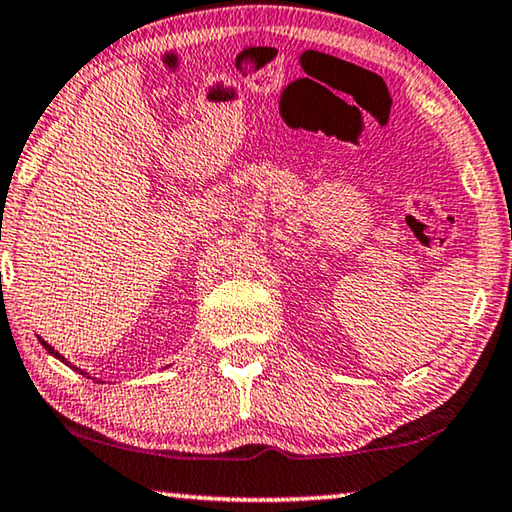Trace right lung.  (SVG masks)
<instances>
[{
	"label": "right lung",
	"instance_id": "right-lung-1",
	"mask_svg": "<svg viewBox=\"0 0 512 512\" xmlns=\"http://www.w3.org/2000/svg\"><path fill=\"white\" fill-rule=\"evenodd\" d=\"M39 342L43 344V348H46V351H48L50 355H55V358H57V360H62V362H66V360H64V355H59V353L55 351V348H53V346H50L48 342H43V339H41V337H39ZM66 365H69V362H66ZM69 367H71V365H69ZM73 369H76V372H80V374H85V372H83V369H78V367H73ZM87 379H90V376H87ZM101 383H103V381H101Z\"/></svg>",
	"mask_w": 512,
	"mask_h": 512
}]
</instances>
